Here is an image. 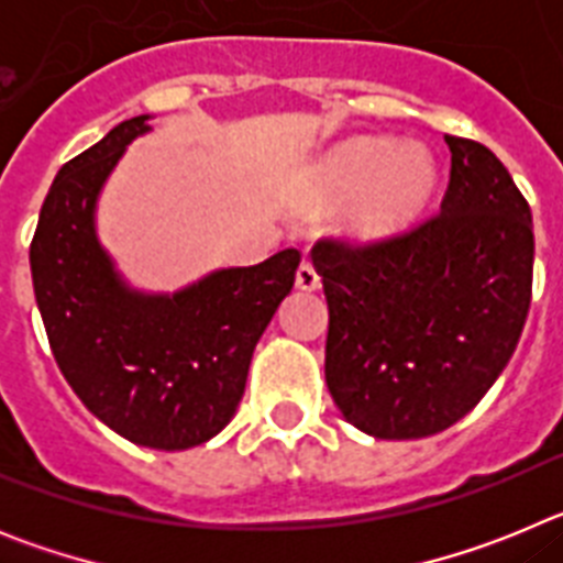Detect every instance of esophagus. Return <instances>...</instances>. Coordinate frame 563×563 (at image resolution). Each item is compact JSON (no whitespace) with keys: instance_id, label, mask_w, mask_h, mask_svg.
<instances>
[{"instance_id":"obj_1","label":"esophagus","mask_w":563,"mask_h":563,"mask_svg":"<svg viewBox=\"0 0 563 563\" xmlns=\"http://www.w3.org/2000/svg\"><path fill=\"white\" fill-rule=\"evenodd\" d=\"M296 285L301 287V290H316V287L321 285V276H318L316 265H312L310 258H305V262L298 265V271H296Z\"/></svg>"}]
</instances>
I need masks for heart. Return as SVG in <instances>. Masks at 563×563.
Here are the masks:
<instances>
[{"label":"heart","mask_w":563,"mask_h":563,"mask_svg":"<svg viewBox=\"0 0 563 563\" xmlns=\"http://www.w3.org/2000/svg\"><path fill=\"white\" fill-rule=\"evenodd\" d=\"M318 183L327 197L363 191L352 225L361 236H389L426 211L437 191V163L420 146L357 137L327 157Z\"/></svg>","instance_id":"heart-1"}]
</instances>
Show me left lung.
Returning <instances> with one entry per match:
<instances>
[{
  "label": "left lung",
  "mask_w": 563,
  "mask_h": 563,
  "mask_svg": "<svg viewBox=\"0 0 563 563\" xmlns=\"http://www.w3.org/2000/svg\"><path fill=\"white\" fill-rule=\"evenodd\" d=\"M440 213L395 236L318 239L330 307L324 375L346 422L377 440L454 426L496 383L533 296V217L487 146L445 134Z\"/></svg>",
  "instance_id": "8db88e82"
}]
</instances>
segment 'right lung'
Wrapping results in <instances>:
<instances>
[{
	"label": "right lung",
	"instance_id": "obj_1",
	"mask_svg": "<svg viewBox=\"0 0 563 563\" xmlns=\"http://www.w3.org/2000/svg\"><path fill=\"white\" fill-rule=\"evenodd\" d=\"M146 121L118 123L64 163L38 213L30 273L49 350L84 406L129 442L183 451L231 422L301 253L217 271L174 296L129 290L96 236V202Z\"/></svg>",
	"mask_w": 563,
	"mask_h": 563
}]
</instances>
